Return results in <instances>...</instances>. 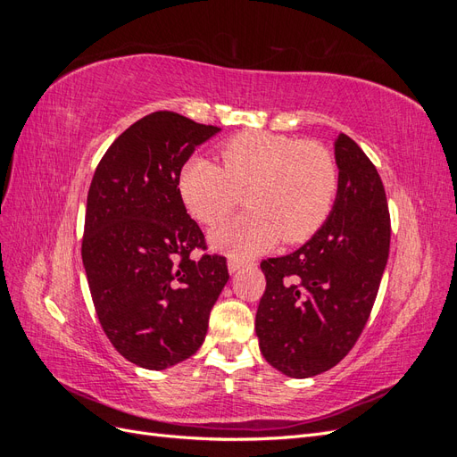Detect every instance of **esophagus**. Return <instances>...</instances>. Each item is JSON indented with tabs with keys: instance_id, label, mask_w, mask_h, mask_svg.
<instances>
[{
	"instance_id": "1",
	"label": "esophagus",
	"mask_w": 457,
	"mask_h": 457,
	"mask_svg": "<svg viewBox=\"0 0 457 457\" xmlns=\"http://www.w3.org/2000/svg\"><path fill=\"white\" fill-rule=\"evenodd\" d=\"M245 265H247V262L242 261V259H238V257H228V270H230V274H234L237 270L244 269Z\"/></svg>"
}]
</instances>
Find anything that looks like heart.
<instances>
[{
	"label": "heart",
	"instance_id": "b5f03b06",
	"mask_svg": "<svg viewBox=\"0 0 457 457\" xmlns=\"http://www.w3.org/2000/svg\"><path fill=\"white\" fill-rule=\"evenodd\" d=\"M223 170L192 158L179 175V195L188 213L207 228L225 223L244 204L250 212L220 228L217 247L252 257L282 238L303 244L324 227L336 205L339 168L314 141L269 131H245L219 146Z\"/></svg>",
	"mask_w": 457,
	"mask_h": 457
}]
</instances>
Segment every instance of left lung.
Here are the masks:
<instances>
[{
	"label": "left lung",
	"instance_id": "8db88e82",
	"mask_svg": "<svg viewBox=\"0 0 457 457\" xmlns=\"http://www.w3.org/2000/svg\"><path fill=\"white\" fill-rule=\"evenodd\" d=\"M331 215L297 252L261 261L267 287L255 331L265 361L289 378L339 364L361 337L389 259L391 215L376 165L351 137L336 141Z\"/></svg>",
	"mask_w": 457,
	"mask_h": 457
}]
</instances>
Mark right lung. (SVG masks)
Returning a JSON list of instances; mask_svg holds the SVG:
<instances>
[{"label": "right lung", "instance_id": "obj_1", "mask_svg": "<svg viewBox=\"0 0 457 457\" xmlns=\"http://www.w3.org/2000/svg\"><path fill=\"white\" fill-rule=\"evenodd\" d=\"M219 128L160 110L104 152L86 207L81 259L95 312L114 349L146 370L187 361L205 339L228 280L179 195V175ZM196 249L200 258L191 255Z\"/></svg>", "mask_w": 457, "mask_h": 457}]
</instances>
